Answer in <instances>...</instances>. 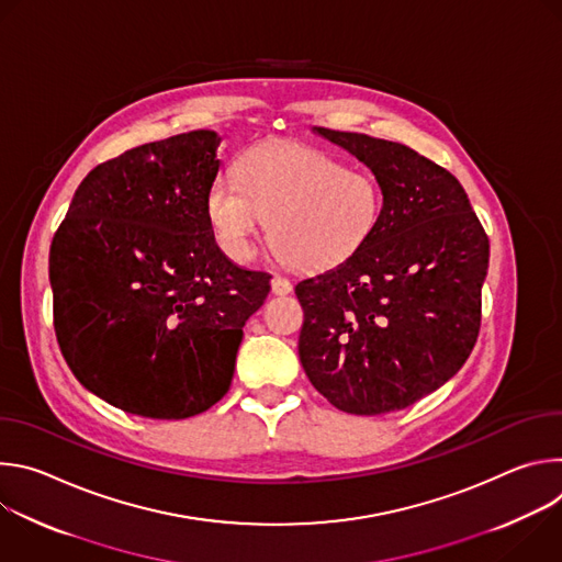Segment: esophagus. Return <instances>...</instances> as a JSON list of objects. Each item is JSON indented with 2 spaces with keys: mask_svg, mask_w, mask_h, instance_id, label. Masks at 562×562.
I'll return each mask as SVG.
<instances>
[{
  "mask_svg": "<svg viewBox=\"0 0 562 562\" xmlns=\"http://www.w3.org/2000/svg\"><path fill=\"white\" fill-rule=\"evenodd\" d=\"M271 291H273L276 295H289V293L293 291V284H291L286 278H282V276H273V280H271Z\"/></svg>",
  "mask_w": 562,
  "mask_h": 562,
  "instance_id": "esophagus-1",
  "label": "esophagus"
}]
</instances>
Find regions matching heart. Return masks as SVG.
Wrapping results in <instances>:
<instances>
[{"label": "heart", "instance_id": "1", "mask_svg": "<svg viewBox=\"0 0 562 562\" xmlns=\"http://www.w3.org/2000/svg\"><path fill=\"white\" fill-rule=\"evenodd\" d=\"M233 180H217L206 215L220 249L247 262L271 222V239L295 269H327L353 256L373 233L382 193L373 176L345 169L329 153L269 142L247 150Z\"/></svg>", "mask_w": 562, "mask_h": 562}]
</instances>
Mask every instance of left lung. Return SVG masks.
<instances>
[{"mask_svg":"<svg viewBox=\"0 0 562 562\" xmlns=\"http://www.w3.org/2000/svg\"><path fill=\"white\" fill-rule=\"evenodd\" d=\"M313 131L371 169L382 209L353 256L297 282L300 362L340 412L405 409L453 378L475 345L490 237L460 182L425 155Z\"/></svg>","mask_w":562,"mask_h":562,"instance_id":"obj_1","label":"left lung"}]
</instances>
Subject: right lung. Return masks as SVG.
<instances>
[{"label": "right lung", "instance_id": "add662e5", "mask_svg": "<svg viewBox=\"0 0 562 562\" xmlns=\"http://www.w3.org/2000/svg\"><path fill=\"white\" fill-rule=\"evenodd\" d=\"M222 137L142 144L77 187L48 258L53 319L75 378L109 405L182 420L231 386L247 319L271 276L215 245L206 195Z\"/></svg>", "mask_w": 562, "mask_h": 562}]
</instances>
